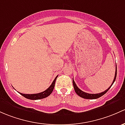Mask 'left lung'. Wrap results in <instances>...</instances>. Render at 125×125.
<instances>
[{
  "mask_svg": "<svg viewBox=\"0 0 125 125\" xmlns=\"http://www.w3.org/2000/svg\"><path fill=\"white\" fill-rule=\"evenodd\" d=\"M116 76H117V66H115V78H114V80H113V81L112 84H111V85L108 88V89H107L106 90H105L104 92H101V93H99V94H87V93H86L82 91L81 90H80L79 88L77 87V85H76L75 83V81H73V88H74V90H75V92H76V94H78V96L80 97H81V98H84V99H97V98H100L101 96H103L104 94H105L107 92L108 90H109V89H110V87H111V86H112L113 84V83H115V78H116Z\"/></svg>",
  "mask_w": 125,
  "mask_h": 125,
  "instance_id": "left-lung-1",
  "label": "left lung"
}]
</instances>
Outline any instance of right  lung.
<instances>
[{
    "mask_svg": "<svg viewBox=\"0 0 125 125\" xmlns=\"http://www.w3.org/2000/svg\"><path fill=\"white\" fill-rule=\"evenodd\" d=\"M58 76L55 78V79L54 80V81H52V84L50 85V86L45 90V91L39 93V94H21V93H20V94H21L22 96L24 97V98H27V99H31V100H37V99H43V98H47V96L50 95L52 93V90H53L54 87L55 86V82H56V78Z\"/></svg>",
    "mask_w": 125,
    "mask_h": 125,
    "instance_id": "obj_1",
    "label": "right lung"
}]
</instances>
